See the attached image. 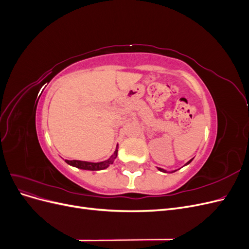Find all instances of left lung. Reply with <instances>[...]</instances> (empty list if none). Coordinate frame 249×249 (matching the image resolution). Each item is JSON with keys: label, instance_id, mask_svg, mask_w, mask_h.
Here are the masks:
<instances>
[{"label": "left lung", "instance_id": "left-lung-1", "mask_svg": "<svg viewBox=\"0 0 249 249\" xmlns=\"http://www.w3.org/2000/svg\"><path fill=\"white\" fill-rule=\"evenodd\" d=\"M192 160H193V159H191V160L188 161V162H187V163L184 165V166H186V165H188V164H190ZM157 168H158V170H160V171H162V172H169V173H171V172H175V171H177V170H171V171H168V170H165V169H163V168H160V167H157Z\"/></svg>", "mask_w": 249, "mask_h": 249}]
</instances>
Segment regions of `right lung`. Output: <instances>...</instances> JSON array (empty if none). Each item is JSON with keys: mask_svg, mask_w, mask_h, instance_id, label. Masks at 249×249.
<instances>
[{"mask_svg": "<svg viewBox=\"0 0 249 249\" xmlns=\"http://www.w3.org/2000/svg\"><path fill=\"white\" fill-rule=\"evenodd\" d=\"M117 152H118V146H116L115 152L112 154V156L109 158V159L102 161V162H87V161H80V160H65V162L71 165V166L77 167L80 169H84V170H103L108 168L111 164H113L114 160L117 157Z\"/></svg>", "mask_w": 249, "mask_h": 249, "instance_id": "add662e5", "label": "right lung"}]
</instances>
